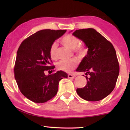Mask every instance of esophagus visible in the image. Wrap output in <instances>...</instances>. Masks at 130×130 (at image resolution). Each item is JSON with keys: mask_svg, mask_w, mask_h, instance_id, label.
<instances>
[{"mask_svg": "<svg viewBox=\"0 0 130 130\" xmlns=\"http://www.w3.org/2000/svg\"><path fill=\"white\" fill-rule=\"evenodd\" d=\"M68 77L70 78V79H73L74 77H75V76L73 75V74H69Z\"/></svg>", "mask_w": 130, "mask_h": 130, "instance_id": "obj_1", "label": "esophagus"}]
</instances>
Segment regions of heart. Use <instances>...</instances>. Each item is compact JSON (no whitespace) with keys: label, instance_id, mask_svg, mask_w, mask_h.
I'll return each instance as SVG.
<instances>
[{"label":"heart","instance_id":"b5f03b06","mask_svg":"<svg viewBox=\"0 0 130 130\" xmlns=\"http://www.w3.org/2000/svg\"><path fill=\"white\" fill-rule=\"evenodd\" d=\"M61 44L65 47L73 50L76 54L80 56H83L88 52V48L84 45H79L80 41L79 38L73 35L67 34L64 36L60 41ZM50 56L52 60L57 59V45L53 43L50 48ZM79 61L76 58H72L70 60H61L57 64V68L59 70L65 72H72L77 67Z\"/></svg>","mask_w":130,"mask_h":130}]
</instances>
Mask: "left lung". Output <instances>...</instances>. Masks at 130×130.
Masks as SVG:
<instances>
[{"mask_svg": "<svg viewBox=\"0 0 130 130\" xmlns=\"http://www.w3.org/2000/svg\"><path fill=\"white\" fill-rule=\"evenodd\" d=\"M73 35L82 40L88 48L87 55L77 72L86 73L87 84L76 92L88 101H98L109 95L114 89L120 67L112 44L93 28L77 29Z\"/></svg>", "mask_w": 130, "mask_h": 130, "instance_id": "obj_1", "label": "left lung"}]
</instances>
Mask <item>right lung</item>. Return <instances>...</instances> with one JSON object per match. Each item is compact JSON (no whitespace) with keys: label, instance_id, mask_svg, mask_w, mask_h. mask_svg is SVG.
<instances>
[{"label":"right lung","instance_id":"obj_1","mask_svg":"<svg viewBox=\"0 0 130 130\" xmlns=\"http://www.w3.org/2000/svg\"><path fill=\"white\" fill-rule=\"evenodd\" d=\"M66 30L43 29L23 41L17 51L14 74L21 93L35 103H44L57 93L59 81L67 78V74L60 70L52 74L54 66L50 56V48L54 41Z\"/></svg>","mask_w":130,"mask_h":130}]
</instances>
